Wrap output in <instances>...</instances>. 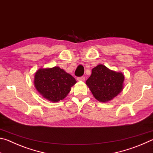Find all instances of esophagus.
Masks as SVG:
<instances>
[{"label":"esophagus","mask_w":153,"mask_h":153,"mask_svg":"<svg viewBox=\"0 0 153 153\" xmlns=\"http://www.w3.org/2000/svg\"><path fill=\"white\" fill-rule=\"evenodd\" d=\"M77 81H82V82H84L85 81V77H79L77 78Z\"/></svg>","instance_id":"obj_1"}]
</instances>
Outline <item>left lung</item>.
<instances>
[{
    "mask_svg": "<svg viewBox=\"0 0 153 153\" xmlns=\"http://www.w3.org/2000/svg\"><path fill=\"white\" fill-rule=\"evenodd\" d=\"M123 74L111 70L99 64L94 67L86 84L94 98L101 102H107L120 94L123 88Z\"/></svg>",
    "mask_w": 153,
    "mask_h": 153,
    "instance_id": "1",
    "label": "left lung"
}]
</instances>
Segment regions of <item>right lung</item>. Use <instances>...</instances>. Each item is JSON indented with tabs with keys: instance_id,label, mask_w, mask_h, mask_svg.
I'll list each match as a JSON object with an SVG mask.
<instances>
[{
	"instance_id": "1",
	"label": "right lung",
	"mask_w": 153,
	"mask_h": 153,
	"mask_svg": "<svg viewBox=\"0 0 153 153\" xmlns=\"http://www.w3.org/2000/svg\"><path fill=\"white\" fill-rule=\"evenodd\" d=\"M76 80L63 69L55 66L38 69L34 76V86L43 98L57 102L65 98Z\"/></svg>"
}]
</instances>
